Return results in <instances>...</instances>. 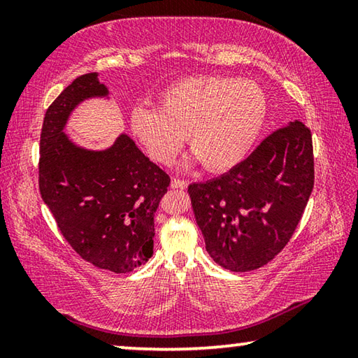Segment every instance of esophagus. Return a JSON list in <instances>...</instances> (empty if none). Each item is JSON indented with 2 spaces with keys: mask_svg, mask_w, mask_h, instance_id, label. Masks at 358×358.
I'll return each instance as SVG.
<instances>
[{
  "mask_svg": "<svg viewBox=\"0 0 358 358\" xmlns=\"http://www.w3.org/2000/svg\"><path fill=\"white\" fill-rule=\"evenodd\" d=\"M171 186L175 187V189H185V187L187 186V181L180 180V178H172Z\"/></svg>",
  "mask_w": 358,
  "mask_h": 358,
  "instance_id": "obj_1",
  "label": "esophagus"
}]
</instances>
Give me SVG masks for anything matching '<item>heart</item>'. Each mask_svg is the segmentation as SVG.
<instances>
[{
	"mask_svg": "<svg viewBox=\"0 0 358 358\" xmlns=\"http://www.w3.org/2000/svg\"><path fill=\"white\" fill-rule=\"evenodd\" d=\"M266 96L257 83L227 76L180 78L157 96V110L136 107L131 131L157 164H172L185 136L210 172L238 166L256 145L266 120Z\"/></svg>",
	"mask_w": 358,
	"mask_h": 358,
	"instance_id": "1",
	"label": "heart"
}]
</instances>
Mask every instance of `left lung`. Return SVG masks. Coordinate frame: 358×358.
<instances>
[{"mask_svg": "<svg viewBox=\"0 0 358 358\" xmlns=\"http://www.w3.org/2000/svg\"><path fill=\"white\" fill-rule=\"evenodd\" d=\"M313 187L311 131L292 121L227 173L192 183L187 192L210 257L241 273L266 265L284 250Z\"/></svg>", "mask_w": 358, "mask_h": 358, "instance_id": "left-lung-1", "label": "left lung"}]
</instances>
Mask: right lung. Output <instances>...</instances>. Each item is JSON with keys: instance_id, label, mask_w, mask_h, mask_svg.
I'll return each mask as SVG.
<instances>
[{"instance_id": "right-lung-1", "label": "right lung", "mask_w": 358, "mask_h": 358, "mask_svg": "<svg viewBox=\"0 0 358 358\" xmlns=\"http://www.w3.org/2000/svg\"><path fill=\"white\" fill-rule=\"evenodd\" d=\"M98 74L77 77L47 108L41 131L39 191L59 232L83 260L126 273L153 256L155 213L171 177L121 134L110 148L77 147L63 129L71 112L107 96Z\"/></svg>"}]
</instances>
